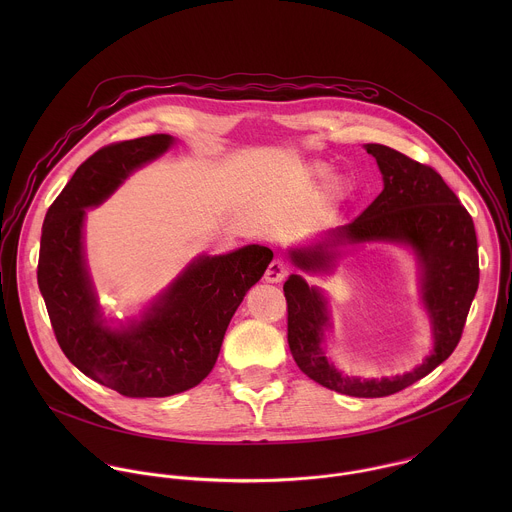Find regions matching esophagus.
<instances>
[{"label": "esophagus", "mask_w": 512, "mask_h": 512, "mask_svg": "<svg viewBox=\"0 0 512 512\" xmlns=\"http://www.w3.org/2000/svg\"><path fill=\"white\" fill-rule=\"evenodd\" d=\"M288 274H290V266H288L282 258H274L272 264L268 266L264 278H266V282H270V284H278V282L286 280Z\"/></svg>", "instance_id": "obj_1"}]
</instances>
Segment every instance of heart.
Instances as JSON below:
<instances>
[{
    "instance_id": "1",
    "label": "heart",
    "mask_w": 512,
    "mask_h": 512,
    "mask_svg": "<svg viewBox=\"0 0 512 512\" xmlns=\"http://www.w3.org/2000/svg\"><path fill=\"white\" fill-rule=\"evenodd\" d=\"M315 175H317V177H325V175H327V169L319 165V167H315Z\"/></svg>"
}]
</instances>
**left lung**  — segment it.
Returning <instances> with one entry per match:
<instances>
[{
  "label": "left lung",
  "mask_w": 512,
  "mask_h": 512,
  "mask_svg": "<svg viewBox=\"0 0 512 512\" xmlns=\"http://www.w3.org/2000/svg\"><path fill=\"white\" fill-rule=\"evenodd\" d=\"M376 159L384 189L361 217L329 232L321 242L292 250L293 264L303 272H327L335 244L347 242H406L422 266L424 301L432 317L434 353L408 374L394 378H349L327 363L321 349L329 325L325 297L293 274L284 284L288 301V345L293 361L321 386L357 396L382 398L396 394L430 374L457 347L471 301L479 288V254L475 224L457 195L445 185L438 171L396 149L366 144Z\"/></svg>",
  "instance_id": "left-lung-1"
}]
</instances>
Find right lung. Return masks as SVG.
<instances>
[{
	"label": "right lung",
	"instance_id": "add662e5",
	"mask_svg": "<svg viewBox=\"0 0 512 512\" xmlns=\"http://www.w3.org/2000/svg\"><path fill=\"white\" fill-rule=\"evenodd\" d=\"M171 144V136L153 134L98 149L74 171L43 222L37 282L57 343L80 372L128 398H163L197 386L217 363L236 307L274 258L258 244L203 256L140 323L124 331L102 325L82 254L84 209L102 203Z\"/></svg>",
	"mask_w": 512,
	"mask_h": 512
}]
</instances>
